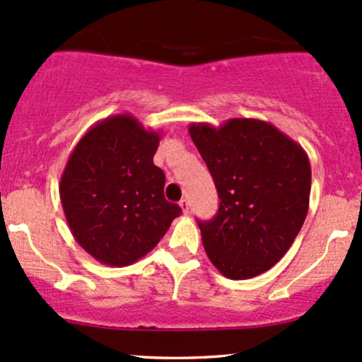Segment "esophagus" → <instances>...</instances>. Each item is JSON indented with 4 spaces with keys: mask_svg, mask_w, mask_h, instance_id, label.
I'll use <instances>...</instances> for the list:
<instances>
[{
    "mask_svg": "<svg viewBox=\"0 0 362 362\" xmlns=\"http://www.w3.org/2000/svg\"><path fill=\"white\" fill-rule=\"evenodd\" d=\"M178 204H180V208H182V211L184 213H189V199H182L180 202H178Z\"/></svg>",
    "mask_w": 362,
    "mask_h": 362,
    "instance_id": "obj_1",
    "label": "esophagus"
}]
</instances>
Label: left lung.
<instances>
[{
  "label": "left lung",
  "instance_id": "1",
  "mask_svg": "<svg viewBox=\"0 0 362 362\" xmlns=\"http://www.w3.org/2000/svg\"><path fill=\"white\" fill-rule=\"evenodd\" d=\"M189 134L220 197L216 216L199 221L209 261L232 280L268 272L291 249L308 214V154L256 118H232L218 129L190 123Z\"/></svg>",
  "mask_w": 362,
  "mask_h": 362
}]
</instances>
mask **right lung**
Wrapping results in <instances>:
<instances>
[{
	"instance_id": "1",
	"label": "right lung",
	"mask_w": 362,
	"mask_h": 362,
	"mask_svg": "<svg viewBox=\"0 0 362 362\" xmlns=\"http://www.w3.org/2000/svg\"><path fill=\"white\" fill-rule=\"evenodd\" d=\"M160 139L122 113L90 127L69 156L59 199L74 239L99 263H136L180 216V206L165 199V173L153 163Z\"/></svg>"
}]
</instances>
